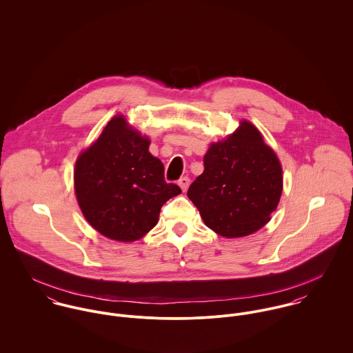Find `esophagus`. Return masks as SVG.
<instances>
[{"instance_id":"34e87169","label":"esophagus","mask_w":353,"mask_h":353,"mask_svg":"<svg viewBox=\"0 0 353 353\" xmlns=\"http://www.w3.org/2000/svg\"><path fill=\"white\" fill-rule=\"evenodd\" d=\"M178 185L181 186V189H182L183 192H186L188 188H189V185H190V179H189L188 176H183V178H181V179L178 181Z\"/></svg>"}]
</instances>
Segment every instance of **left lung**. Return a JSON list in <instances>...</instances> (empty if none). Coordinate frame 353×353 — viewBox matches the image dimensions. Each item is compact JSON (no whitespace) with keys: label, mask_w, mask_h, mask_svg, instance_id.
Returning <instances> with one entry per match:
<instances>
[{"label":"left lung","mask_w":353,"mask_h":353,"mask_svg":"<svg viewBox=\"0 0 353 353\" xmlns=\"http://www.w3.org/2000/svg\"><path fill=\"white\" fill-rule=\"evenodd\" d=\"M281 192L279 157L252 122L241 121L225 140L210 144L188 197L206 227L225 238H242L270 220Z\"/></svg>","instance_id":"left-lung-1"}]
</instances>
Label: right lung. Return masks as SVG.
<instances>
[{
  "label": "right lung",
  "instance_id": "add662e5",
  "mask_svg": "<svg viewBox=\"0 0 353 353\" xmlns=\"http://www.w3.org/2000/svg\"><path fill=\"white\" fill-rule=\"evenodd\" d=\"M150 144L123 115H117L76 161L79 206L108 239L143 238L157 224L161 206L182 193L179 186L164 181V165L150 153Z\"/></svg>",
  "mask_w": 353,
  "mask_h": 353
}]
</instances>
